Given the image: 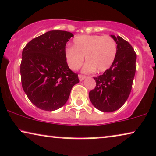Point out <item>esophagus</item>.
I'll return each mask as SVG.
<instances>
[{
  "instance_id": "esophagus-1",
  "label": "esophagus",
  "mask_w": 156,
  "mask_h": 156,
  "mask_svg": "<svg viewBox=\"0 0 156 156\" xmlns=\"http://www.w3.org/2000/svg\"><path fill=\"white\" fill-rule=\"evenodd\" d=\"M78 78H79V80L81 81V80H84L86 78V76H83V75H78Z\"/></svg>"
}]
</instances>
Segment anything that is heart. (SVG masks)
Masks as SVG:
<instances>
[{"mask_svg":"<svg viewBox=\"0 0 156 156\" xmlns=\"http://www.w3.org/2000/svg\"><path fill=\"white\" fill-rule=\"evenodd\" d=\"M74 46H67L65 56L71 70L79 69L84 61V73H90L96 69L97 72H104L115 61L117 54V44L110 35H82L73 39Z\"/></svg>","mask_w":156,"mask_h":156,"instance_id":"heart-1","label":"heart"}]
</instances>
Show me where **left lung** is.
Masks as SVG:
<instances>
[{"label":"left lung","mask_w":156,"mask_h":156,"mask_svg":"<svg viewBox=\"0 0 156 156\" xmlns=\"http://www.w3.org/2000/svg\"><path fill=\"white\" fill-rule=\"evenodd\" d=\"M111 37L117 44L115 61L102 75L94 78L96 86L89 94L93 105L107 112L119 110L126 102L136 72V54L134 48L121 37Z\"/></svg>","instance_id":"8db88e82"}]
</instances>
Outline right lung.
<instances>
[{
  "label": "right lung",
  "instance_id": "obj_1",
  "mask_svg": "<svg viewBox=\"0 0 156 156\" xmlns=\"http://www.w3.org/2000/svg\"><path fill=\"white\" fill-rule=\"evenodd\" d=\"M73 36L67 31H48L31 40L22 51V88L30 102L41 110L53 111L62 108L73 86L79 82L65 56V46Z\"/></svg>",
  "mask_w": 156,
  "mask_h": 156
}]
</instances>
